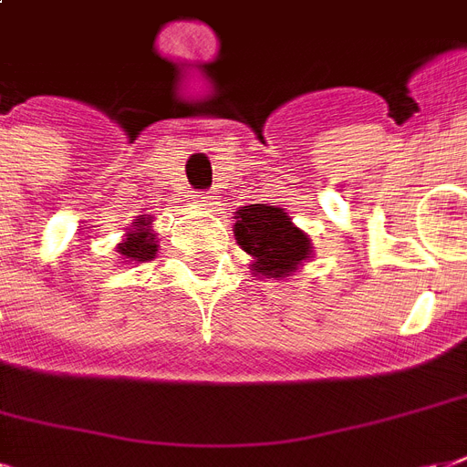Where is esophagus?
<instances>
[{
	"mask_svg": "<svg viewBox=\"0 0 467 467\" xmlns=\"http://www.w3.org/2000/svg\"><path fill=\"white\" fill-rule=\"evenodd\" d=\"M215 201H218V195L215 193L198 195V205H202V208H205V205H215Z\"/></svg>",
	"mask_w": 467,
	"mask_h": 467,
	"instance_id": "obj_1",
	"label": "esophagus"
}]
</instances>
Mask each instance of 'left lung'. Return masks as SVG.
Returning a JSON list of instances; mask_svg holds the SVG:
<instances>
[{
  "mask_svg": "<svg viewBox=\"0 0 467 467\" xmlns=\"http://www.w3.org/2000/svg\"><path fill=\"white\" fill-rule=\"evenodd\" d=\"M233 233L237 244L252 257V274L262 279L284 281L313 257L311 237L294 225L286 210L272 202L237 210Z\"/></svg>",
  "mask_w": 467,
  "mask_h": 467,
  "instance_id": "left-lung-1",
  "label": "left lung"
}]
</instances>
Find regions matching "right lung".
<instances>
[{"mask_svg": "<svg viewBox=\"0 0 467 467\" xmlns=\"http://www.w3.org/2000/svg\"><path fill=\"white\" fill-rule=\"evenodd\" d=\"M151 225H154L151 215H139L137 223H131V227H124L122 242L115 247L122 262H127V265H141V262L156 259L159 240H156V233Z\"/></svg>", "mask_w": 467, "mask_h": 467, "instance_id": "add662e5", "label": "right lung"}]
</instances>
